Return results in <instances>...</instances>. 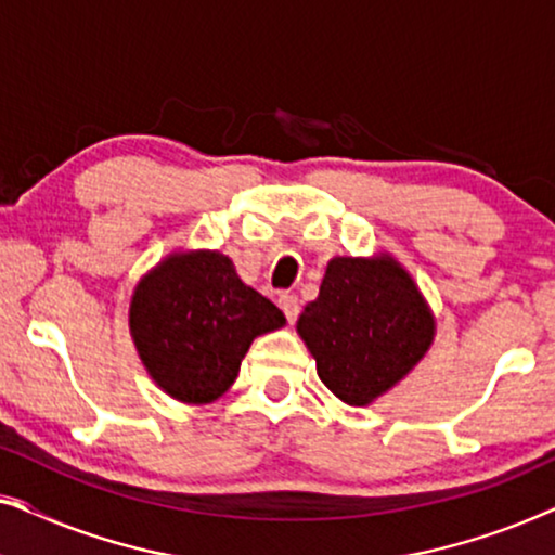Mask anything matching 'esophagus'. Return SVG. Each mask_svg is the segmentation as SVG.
I'll list each match as a JSON object with an SVG mask.
<instances>
[{"label":"esophagus","mask_w":555,"mask_h":555,"mask_svg":"<svg viewBox=\"0 0 555 555\" xmlns=\"http://www.w3.org/2000/svg\"><path fill=\"white\" fill-rule=\"evenodd\" d=\"M278 306L283 308V313H285V318L287 321H295V318H298V313H300V302H298V298H295L293 293H283L278 298Z\"/></svg>","instance_id":"34e87169"}]
</instances>
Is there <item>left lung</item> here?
I'll return each instance as SVG.
<instances>
[{"mask_svg": "<svg viewBox=\"0 0 555 555\" xmlns=\"http://www.w3.org/2000/svg\"><path fill=\"white\" fill-rule=\"evenodd\" d=\"M298 336L321 382L348 406L391 391L435 344L437 321L397 257H333Z\"/></svg>", "mask_w": 555, "mask_h": 555, "instance_id": "obj_1", "label": "left lung"}]
</instances>
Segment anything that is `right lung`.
Returning <instances> with one entry per match:
<instances>
[{
	"label": "right lung",
	"mask_w": 555,
	"mask_h": 555,
	"mask_svg": "<svg viewBox=\"0 0 555 555\" xmlns=\"http://www.w3.org/2000/svg\"><path fill=\"white\" fill-rule=\"evenodd\" d=\"M285 315L245 285L217 249L166 255L133 287L128 328L149 376L181 404H211L234 384L240 363Z\"/></svg>",
	"instance_id": "obj_1"
}]
</instances>
